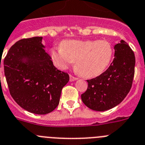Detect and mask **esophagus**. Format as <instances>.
<instances>
[{"label": "esophagus", "instance_id": "esophagus-1", "mask_svg": "<svg viewBox=\"0 0 145 145\" xmlns=\"http://www.w3.org/2000/svg\"><path fill=\"white\" fill-rule=\"evenodd\" d=\"M78 80V78H75V77H74V76H72V75H70V82L75 81V80Z\"/></svg>", "mask_w": 145, "mask_h": 145}]
</instances>
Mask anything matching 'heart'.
Masks as SVG:
<instances>
[{"mask_svg": "<svg viewBox=\"0 0 145 145\" xmlns=\"http://www.w3.org/2000/svg\"><path fill=\"white\" fill-rule=\"evenodd\" d=\"M61 47L50 50L54 65L65 70L75 62L77 71L84 78L99 76L108 67L113 57V47L106 40H67Z\"/></svg>", "mask_w": 145, "mask_h": 145, "instance_id": "heart-1", "label": "heart"}]
</instances>
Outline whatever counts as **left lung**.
<instances>
[{"label": "left lung", "instance_id": "1", "mask_svg": "<svg viewBox=\"0 0 145 145\" xmlns=\"http://www.w3.org/2000/svg\"><path fill=\"white\" fill-rule=\"evenodd\" d=\"M114 59L101 75L88 80V86L81 95L84 104L97 111L114 108L129 92L135 75V56L124 40L114 46Z\"/></svg>", "mask_w": 145, "mask_h": 145}]
</instances>
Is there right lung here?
Segmentation results:
<instances>
[{"mask_svg":"<svg viewBox=\"0 0 145 145\" xmlns=\"http://www.w3.org/2000/svg\"><path fill=\"white\" fill-rule=\"evenodd\" d=\"M42 41V37H35L16 42L3 65L12 98L24 109L42 115L57 108L70 78L54 67Z\"/></svg>","mask_w":145,"mask_h":145,"instance_id":"obj_1","label":"right lung"}]
</instances>
